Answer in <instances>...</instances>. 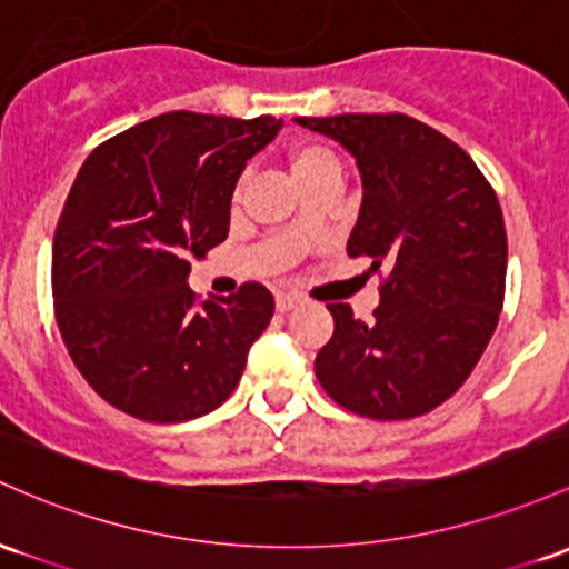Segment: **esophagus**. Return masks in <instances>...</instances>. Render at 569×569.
<instances>
[{
	"instance_id": "34e87169",
	"label": "esophagus",
	"mask_w": 569,
	"mask_h": 569,
	"mask_svg": "<svg viewBox=\"0 0 569 569\" xmlns=\"http://www.w3.org/2000/svg\"><path fill=\"white\" fill-rule=\"evenodd\" d=\"M299 305V297L295 295H278L274 297V308L280 310V313H289V310H295Z\"/></svg>"
}]
</instances>
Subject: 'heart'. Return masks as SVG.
Listing matches in <instances>:
<instances>
[{
	"mask_svg": "<svg viewBox=\"0 0 569 569\" xmlns=\"http://www.w3.org/2000/svg\"><path fill=\"white\" fill-rule=\"evenodd\" d=\"M289 167L297 183V180L316 178V174L321 172L340 170V161L335 159V153L329 151V148L316 146V142H299V146L289 151Z\"/></svg>",
	"mask_w": 569,
	"mask_h": 569,
	"instance_id": "heart-1",
	"label": "heart"
}]
</instances>
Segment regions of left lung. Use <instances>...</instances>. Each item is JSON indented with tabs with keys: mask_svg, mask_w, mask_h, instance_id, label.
I'll use <instances>...</instances> for the list:
<instances>
[{
	"mask_svg": "<svg viewBox=\"0 0 569 569\" xmlns=\"http://www.w3.org/2000/svg\"><path fill=\"white\" fill-rule=\"evenodd\" d=\"M356 159L361 208L348 256L383 267L370 321L327 305L332 340L316 376L351 413L397 421L446 402L495 335L508 234L497 193L453 140L402 112L295 118Z\"/></svg>",
	"mask_w": 569,
	"mask_h": 569,
	"instance_id": "left-lung-1",
	"label": "left lung"
}]
</instances>
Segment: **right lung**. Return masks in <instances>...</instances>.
<instances>
[{
    "instance_id": "right-lung-1",
    "label": "right lung",
    "mask_w": 569,
    "mask_h": 569,
    "mask_svg": "<svg viewBox=\"0 0 569 569\" xmlns=\"http://www.w3.org/2000/svg\"><path fill=\"white\" fill-rule=\"evenodd\" d=\"M280 127L174 110L110 137L80 167L53 237L56 323L112 408L191 421L240 383L274 299L246 283L197 302L189 259L227 240L237 178Z\"/></svg>"
}]
</instances>
